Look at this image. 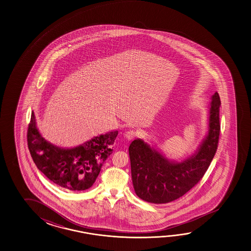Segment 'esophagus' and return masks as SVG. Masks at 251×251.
Listing matches in <instances>:
<instances>
[{
  "label": "esophagus",
  "mask_w": 251,
  "mask_h": 251,
  "mask_svg": "<svg viewBox=\"0 0 251 251\" xmlns=\"http://www.w3.org/2000/svg\"><path fill=\"white\" fill-rule=\"evenodd\" d=\"M136 136V132H134V131H132V130H130V131H127V132L125 133V138L127 140V141H132L133 140L134 138Z\"/></svg>",
  "instance_id": "esophagus-1"
}]
</instances>
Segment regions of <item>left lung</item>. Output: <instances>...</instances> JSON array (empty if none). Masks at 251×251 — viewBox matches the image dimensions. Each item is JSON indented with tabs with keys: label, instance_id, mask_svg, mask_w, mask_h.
I'll return each instance as SVG.
<instances>
[{
	"label": "left lung",
	"instance_id": "left-lung-1",
	"mask_svg": "<svg viewBox=\"0 0 251 251\" xmlns=\"http://www.w3.org/2000/svg\"><path fill=\"white\" fill-rule=\"evenodd\" d=\"M220 98L210 97L205 136L191 155L180 160L168 158L153 142L134 140L129 146L132 185L138 197L162 204L177 200L203 177L218 149Z\"/></svg>",
	"mask_w": 251,
	"mask_h": 251
}]
</instances>
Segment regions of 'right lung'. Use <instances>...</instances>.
Wrapping results in <instances>:
<instances>
[{"instance_id": "obj_1", "label": "right lung", "mask_w": 251, "mask_h": 251, "mask_svg": "<svg viewBox=\"0 0 251 251\" xmlns=\"http://www.w3.org/2000/svg\"><path fill=\"white\" fill-rule=\"evenodd\" d=\"M118 133V130H113L73 148L55 146L41 135L32 111L28 148L37 168L47 178L65 189L84 191L96 182L102 164L113 151Z\"/></svg>"}]
</instances>
